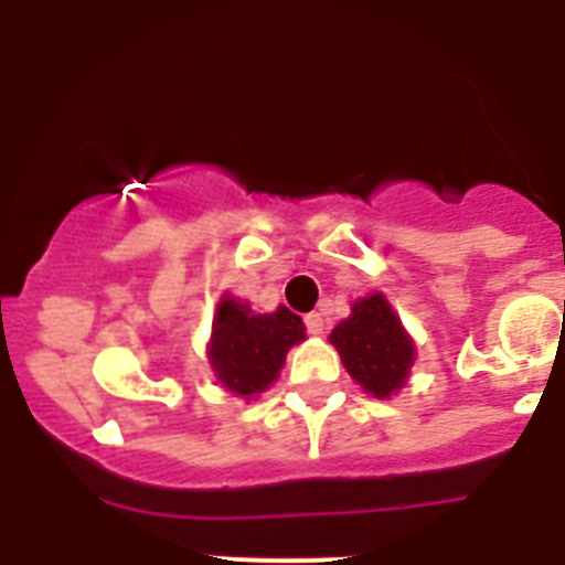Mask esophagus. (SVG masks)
<instances>
[{"label":"esophagus","instance_id":"34e87169","mask_svg":"<svg viewBox=\"0 0 565 565\" xmlns=\"http://www.w3.org/2000/svg\"><path fill=\"white\" fill-rule=\"evenodd\" d=\"M306 328L308 333H313V337H319V333H326V317L319 311H311L306 317Z\"/></svg>","mask_w":565,"mask_h":565}]
</instances>
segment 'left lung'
Listing matches in <instances>:
<instances>
[{"instance_id": "obj_1", "label": "left lung", "mask_w": 565, "mask_h": 565, "mask_svg": "<svg viewBox=\"0 0 565 565\" xmlns=\"http://www.w3.org/2000/svg\"><path fill=\"white\" fill-rule=\"evenodd\" d=\"M331 344L362 391L391 398L411 376L416 344L382 294L356 299L351 317L331 331Z\"/></svg>"}]
</instances>
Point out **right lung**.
Returning <instances> with one entry per match:
<instances>
[{"label": "right lung", "instance_id": "obj_1", "mask_svg": "<svg viewBox=\"0 0 565 565\" xmlns=\"http://www.w3.org/2000/svg\"><path fill=\"white\" fill-rule=\"evenodd\" d=\"M302 339L306 326L286 306L274 313H254L248 302L226 294L214 313L209 362L226 391L248 398L268 391L286 364L288 348Z\"/></svg>", "mask_w": 565, "mask_h": 565}]
</instances>
